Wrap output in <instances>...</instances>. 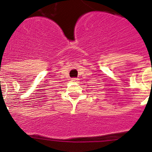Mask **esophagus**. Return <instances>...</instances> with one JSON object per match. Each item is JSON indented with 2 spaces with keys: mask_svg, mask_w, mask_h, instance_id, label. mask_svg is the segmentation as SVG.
<instances>
[{
  "mask_svg": "<svg viewBox=\"0 0 152 152\" xmlns=\"http://www.w3.org/2000/svg\"><path fill=\"white\" fill-rule=\"evenodd\" d=\"M78 80H79V79H77V78H73L72 79V81H73V83H77Z\"/></svg>",
  "mask_w": 152,
  "mask_h": 152,
  "instance_id": "obj_1",
  "label": "esophagus"
}]
</instances>
